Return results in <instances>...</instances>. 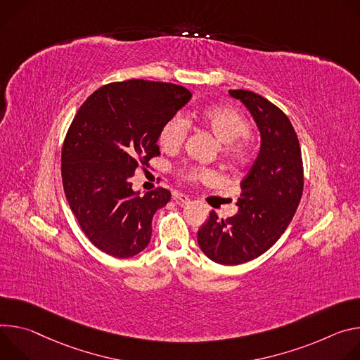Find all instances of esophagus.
<instances>
[{"label":"esophagus","mask_w":360,"mask_h":360,"mask_svg":"<svg viewBox=\"0 0 360 360\" xmlns=\"http://www.w3.org/2000/svg\"><path fill=\"white\" fill-rule=\"evenodd\" d=\"M174 200H176V203H179V205H187V203H190V197L186 195V194H183V193H176V194H174Z\"/></svg>","instance_id":"34e87169"}]
</instances>
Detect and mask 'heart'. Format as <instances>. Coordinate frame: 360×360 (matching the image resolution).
<instances>
[{
  "label": "heart",
  "mask_w": 360,
  "mask_h": 360,
  "mask_svg": "<svg viewBox=\"0 0 360 360\" xmlns=\"http://www.w3.org/2000/svg\"><path fill=\"white\" fill-rule=\"evenodd\" d=\"M202 124L212 131L219 143L223 144L224 155L231 162H243L249 154V143L246 136L250 131L248 120L229 107H209L200 112ZM188 133V124L183 117H173L163 126L158 136V143L165 151L179 150ZM190 180H210L213 172L207 169H193L188 172Z\"/></svg>",
  "instance_id": "obj_1"
}]
</instances>
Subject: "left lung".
<instances>
[{
	"mask_svg": "<svg viewBox=\"0 0 360 360\" xmlns=\"http://www.w3.org/2000/svg\"><path fill=\"white\" fill-rule=\"evenodd\" d=\"M229 94L252 114L260 150L240 183L238 212L227 219L212 212L197 231V243L210 260L234 266L267 252L288 229L303 193V163L297 134L281 108L253 91Z\"/></svg>",
	"mask_w": 360,
	"mask_h": 360,
	"instance_id": "1",
	"label": "left lung"
}]
</instances>
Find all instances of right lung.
Instances as JSON below:
<instances>
[{
	"label": "right lung",
	"instance_id": "obj_1",
	"mask_svg": "<svg viewBox=\"0 0 360 360\" xmlns=\"http://www.w3.org/2000/svg\"><path fill=\"white\" fill-rule=\"evenodd\" d=\"M191 98L176 84L129 79L94 91L77 111L64 140L61 176L68 205L89 240L127 259L151 238V220L172 193L140 194L131 177L160 154L163 126Z\"/></svg>",
	"mask_w": 360,
	"mask_h": 360
}]
</instances>
